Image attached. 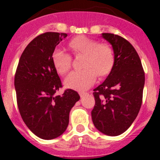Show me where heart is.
Instances as JSON below:
<instances>
[{"mask_svg": "<svg viewBox=\"0 0 160 160\" xmlns=\"http://www.w3.org/2000/svg\"><path fill=\"white\" fill-rule=\"evenodd\" d=\"M68 85H69V86H70L71 88H73V89H76V90L80 88L79 86H77V85H75L74 83L71 82V81H69V82H68Z\"/></svg>", "mask_w": 160, "mask_h": 160, "instance_id": "1", "label": "heart"}]
</instances>
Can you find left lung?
I'll return each mask as SVG.
<instances>
[{
	"label": "left lung",
	"mask_w": 160,
	"mask_h": 160,
	"mask_svg": "<svg viewBox=\"0 0 160 160\" xmlns=\"http://www.w3.org/2000/svg\"><path fill=\"white\" fill-rule=\"evenodd\" d=\"M66 36L65 33L46 32L36 37L24 50L15 75L21 118L34 134L46 140L66 130L70 109L80 100L71 89L59 91L62 85L52 55Z\"/></svg>",
	"instance_id": "8db88e82"
}]
</instances>
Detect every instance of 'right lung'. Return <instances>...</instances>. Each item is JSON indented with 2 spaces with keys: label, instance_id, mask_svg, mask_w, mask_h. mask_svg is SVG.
Returning a JSON list of instances; mask_svg holds the SVG:
<instances>
[{
  "label": "right lung",
  "instance_id": "obj_1",
  "mask_svg": "<svg viewBox=\"0 0 160 160\" xmlns=\"http://www.w3.org/2000/svg\"><path fill=\"white\" fill-rule=\"evenodd\" d=\"M111 45L114 65L105 80L93 93L95 105L91 111L96 129L109 136H117L129 129L141 107L144 72L139 55L121 36L103 33Z\"/></svg>",
  "mask_w": 160,
  "mask_h": 160
}]
</instances>
